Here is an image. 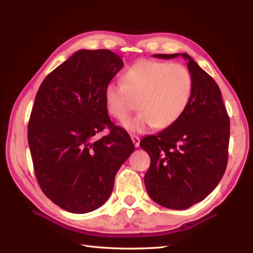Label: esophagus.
Returning <instances> with one entry per match:
<instances>
[{
	"label": "esophagus",
	"instance_id": "obj_1",
	"mask_svg": "<svg viewBox=\"0 0 253 253\" xmlns=\"http://www.w3.org/2000/svg\"><path fill=\"white\" fill-rule=\"evenodd\" d=\"M130 138H131L133 144H135V147H139V144H140V138L136 135H130Z\"/></svg>",
	"mask_w": 253,
	"mask_h": 253
}]
</instances>
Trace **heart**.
Instances as JSON below:
<instances>
[{
  "label": "heart",
  "instance_id": "obj_1",
  "mask_svg": "<svg viewBox=\"0 0 253 253\" xmlns=\"http://www.w3.org/2000/svg\"><path fill=\"white\" fill-rule=\"evenodd\" d=\"M192 76L178 63L140 60L127 69L122 80H112L104 89L107 112L123 120L137 105V115L122 125L131 132H143L154 126L164 129L179 120L189 103Z\"/></svg>",
  "mask_w": 253,
  "mask_h": 253
}]
</instances>
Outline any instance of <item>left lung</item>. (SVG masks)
Segmentation results:
<instances>
[{"label":"left lung","instance_id":"obj_1","mask_svg":"<svg viewBox=\"0 0 253 253\" xmlns=\"http://www.w3.org/2000/svg\"><path fill=\"white\" fill-rule=\"evenodd\" d=\"M178 55L188 61L192 76L189 103L175 124L140 141L151 159L144 175L146 189L153 201L171 210L190 208L217 186L227 166L230 130L215 80L186 53L153 56Z\"/></svg>","mask_w":253,"mask_h":253}]
</instances>
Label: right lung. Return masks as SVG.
Masks as SVG:
<instances>
[{
	"label": "right lung",
	"mask_w": 253,
	"mask_h": 253,
	"mask_svg": "<svg viewBox=\"0 0 253 253\" xmlns=\"http://www.w3.org/2000/svg\"><path fill=\"white\" fill-rule=\"evenodd\" d=\"M123 66L110 50H79L37 92L28 124L32 163L41 190L65 211L88 213L105 203L135 150L111 122L104 100L105 85ZM105 127L109 135L95 139Z\"/></svg>",
	"instance_id": "right-lung-1"
}]
</instances>
